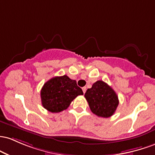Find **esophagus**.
Wrapping results in <instances>:
<instances>
[{
    "label": "esophagus",
    "mask_w": 155,
    "mask_h": 155,
    "mask_svg": "<svg viewBox=\"0 0 155 155\" xmlns=\"http://www.w3.org/2000/svg\"><path fill=\"white\" fill-rule=\"evenodd\" d=\"M82 90H83V93H86V87H83L82 88Z\"/></svg>",
    "instance_id": "obj_1"
}]
</instances>
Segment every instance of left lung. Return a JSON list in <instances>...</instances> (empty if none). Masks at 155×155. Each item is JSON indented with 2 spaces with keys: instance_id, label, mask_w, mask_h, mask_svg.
I'll return each mask as SVG.
<instances>
[{
  "instance_id": "obj_1",
  "label": "left lung",
  "mask_w": 155,
  "mask_h": 155,
  "mask_svg": "<svg viewBox=\"0 0 155 155\" xmlns=\"http://www.w3.org/2000/svg\"><path fill=\"white\" fill-rule=\"evenodd\" d=\"M85 97L91 112L100 117L113 116L119 105V98L115 91L102 81H97L91 88H88Z\"/></svg>"
}]
</instances>
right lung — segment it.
Wrapping results in <instances>:
<instances>
[{
    "label": "right lung",
    "instance_id": "obj_1",
    "mask_svg": "<svg viewBox=\"0 0 155 155\" xmlns=\"http://www.w3.org/2000/svg\"><path fill=\"white\" fill-rule=\"evenodd\" d=\"M83 94L76 81L67 75L54 77L47 81L41 88V104L50 112L59 113L66 110L74 99Z\"/></svg>",
    "mask_w": 155,
    "mask_h": 155
}]
</instances>
